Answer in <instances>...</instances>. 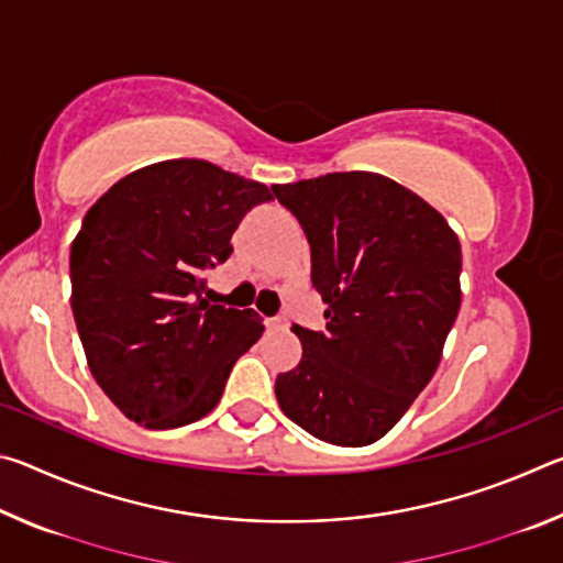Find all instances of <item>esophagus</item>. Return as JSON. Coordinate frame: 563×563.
Listing matches in <instances>:
<instances>
[{
  "mask_svg": "<svg viewBox=\"0 0 563 563\" xmlns=\"http://www.w3.org/2000/svg\"><path fill=\"white\" fill-rule=\"evenodd\" d=\"M265 325H268L271 330H280V328L288 325V322H285V318H268V320H265Z\"/></svg>",
  "mask_w": 563,
  "mask_h": 563,
  "instance_id": "1",
  "label": "esophagus"
}]
</instances>
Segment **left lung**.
Returning <instances> with one entry per match:
<instances>
[{
    "instance_id": "8db88e82",
    "label": "left lung",
    "mask_w": 563,
    "mask_h": 563,
    "mask_svg": "<svg viewBox=\"0 0 563 563\" xmlns=\"http://www.w3.org/2000/svg\"><path fill=\"white\" fill-rule=\"evenodd\" d=\"M310 243L325 330L275 379L285 415L340 446L377 442L430 383L462 302V247L442 213L379 174L273 186Z\"/></svg>"
}]
</instances>
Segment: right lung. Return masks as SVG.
<instances>
[{"label": "right lung", "instance_id": "obj_1", "mask_svg": "<svg viewBox=\"0 0 563 563\" xmlns=\"http://www.w3.org/2000/svg\"><path fill=\"white\" fill-rule=\"evenodd\" d=\"M268 186L201 158L139 168L84 216L71 310L93 379L123 415L174 430L221 402L235 360L263 335L255 310L203 298L206 273Z\"/></svg>", "mask_w": 563, "mask_h": 563}]
</instances>
